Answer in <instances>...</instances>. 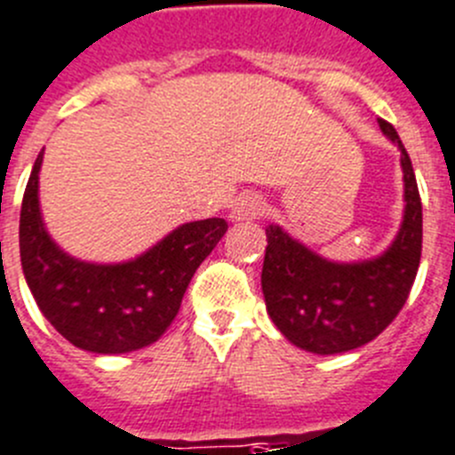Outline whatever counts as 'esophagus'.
<instances>
[{"mask_svg":"<svg viewBox=\"0 0 455 455\" xmlns=\"http://www.w3.org/2000/svg\"><path fill=\"white\" fill-rule=\"evenodd\" d=\"M263 208L266 205L256 195H243L233 201L228 217H231V222H247V220H256L263 212Z\"/></svg>","mask_w":455,"mask_h":455,"instance_id":"esophagus-1","label":"esophagus"}]
</instances>
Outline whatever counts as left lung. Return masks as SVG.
Segmentation results:
<instances>
[{"label":"left lung","mask_w":455,"mask_h":455,"mask_svg":"<svg viewBox=\"0 0 455 455\" xmlns=\"http://www.w3.org/2000/svg\"><path fill=\"white\" fill-rule=\"evenodd\" d=\"M382 134L401 151L403 222L380 256L330 260L288 235L266 228L263 298L276 330L314 355H337L373 341L408 299L421 259V199L412 162L392 124L378 118Z\"/></svg>","instance_id":"obj_1"}]
</instances>
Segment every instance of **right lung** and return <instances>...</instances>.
<instances>
[{"label": "right lung", "instance_id": "1", "mask_svg": "<svg viewBox=\"0 0 455 455\" xmlns=\"http://www.w3.org/2000/svg\"><path fill=\"white\" fill-rule=\"evenodd\" d=\"M38 153L20 211V260L27 286L50 325L66 341L96 355L151 346L176 318L196 267L227 233L220 217L188 222L144 254L93 263L63 251L43 222Z\"/></svg>", "mask_w": 455, "mask_h": 455}]
</instances>
